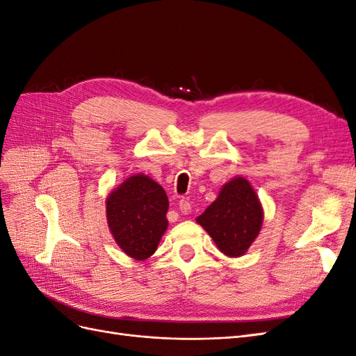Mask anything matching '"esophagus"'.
Instances as JSON below:
<instances>
[{
  "label": "esophagus",
  "mask_w": 356,
  "mask_h": 356,
  "mask_svg": "<svg viewBox=\"0 0 356 356\" xmlns=\"http://www.w3.org/2000/svg\"><path fill=\"white\" fill-rule=\"evenodd\" d=\"M178 204H179V211H181V213H184V215L190 213V211H191V204H190V202H188V200H186V199H181Z\"/></svg>",
  "instance_id": "esophagus-1"
}]
</instances>
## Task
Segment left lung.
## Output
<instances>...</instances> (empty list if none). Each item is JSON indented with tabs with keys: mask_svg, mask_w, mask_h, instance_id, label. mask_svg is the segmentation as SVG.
<instances>
[{
	"mask_svg": "<svg viewBox=\"0 0 356 356\" xmlns=\"http://www.w3.org/2000/svg\"><path fill=\"white\" fill-rule=\"evenodd\" d=\"M264 220L261 202L250 181L234 177L221 187L218 197L196 218L218 250L242 257L260 234Z\"/></svg>",
	"mask_w": 356,
	"mask_h": 356,
	"instance_id": "1",
	"label": "left lung"
}]
</instances>
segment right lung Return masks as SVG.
<instances>
[{"label":"right lung","mask_w":356,"mask_h":356,"mask_svg":"<svg viewBox=\"0 0 356 356\" xmlns=\"http://www.w3.org/2000/svg\"><path fill=\"white\" fill-rule=\"evenodd\" d=\"M115 243L136 261L152 257L168 229L169 200L159 182L144 174L126 178L105 202Z\"/></svg>","instance_id":"1"}]
</instances>
